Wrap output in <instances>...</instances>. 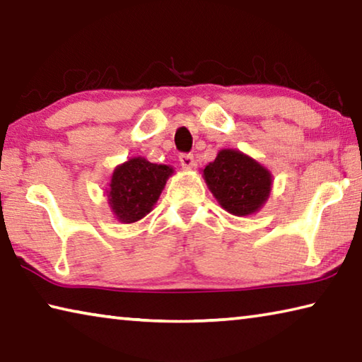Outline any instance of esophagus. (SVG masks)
Listing matches in <instances>:
<instances>
[{"mask_svg":"<svg viewBox=\"0 0 362 362\" xmlns=\"http://www.w3.org/2000/svg\"><path fill=\"white\" fill-rule=\"evenodd\" d=\"M180 164H182V168L192 169L194 166V156L192 155V153H182V155H180Z\"/></svg>","mask_w":362,"mask_h":362,"instance_id":"34e87169","label":"esophagus"}]
</instances>
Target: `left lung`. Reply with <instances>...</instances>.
<instances>
[{"instance_id": "8db88e82", "label": "left lung", "mask_w": 362, "mask_h": 362, "mask_svg": "<svg viewBox=\"0 0 362 362\" xmlns=\"http://www.w3.org/2000/svg\"><path fill=\"white\" fill-rule=\"evenodd\" d=\"M207 187L218 204L233 216H250L267 203L272 192V174L238 150H220L203 170Z\"/></svg>"}]
</instances>
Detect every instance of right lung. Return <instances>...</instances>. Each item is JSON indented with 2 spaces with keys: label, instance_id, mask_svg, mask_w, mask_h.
I'll return each instance as SVG.
<instances>
[{
  "label": "right lung",
  "instance_id": "1",
  "mask_svg": "<svg viewBox=\"0 0 362 362\" xmlns=\"http://www.w3.org/2000/svg\"><path fill=\"white\" fill-rule=\"evenodd\" d=\"M174 169L166 164H155L142 156L131 158L113 170L107 189L108 204L122 223H134L144 218L161 194Z\"/></svg>",
  "mask_w": 362,
  "mask_h": 362
}]
</instances>
